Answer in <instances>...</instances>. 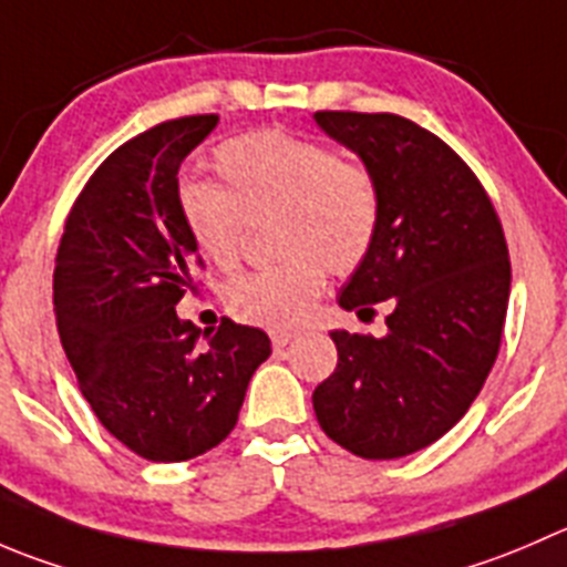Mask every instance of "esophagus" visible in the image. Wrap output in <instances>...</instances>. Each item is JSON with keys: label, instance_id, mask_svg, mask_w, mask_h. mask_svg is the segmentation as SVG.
<instances>
[{"label": "esophagus", "instance_id": "1", "mask_svg": "<svg viewBox=\"0 0 567 567\" xmlns=\"http://www.w3.org/2000/svg\"><path fill=\"white\" fill-rule=\"evenodd\" d=\"M296 329H271V343H274V349H285V346L290 343V340L296 338Z\"/></svg>", "mask_w": 567, "mask_h": 567}]
</instances>
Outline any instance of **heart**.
Returning a JSON list of instances; mask_svg holds the SVG:
<instances>
[{
  "label": "heart",
  "mask_w": 567,
  "mask_h": 567,
  "mask_svg": "<svg viewBox=\"0 0 567 567\" xmlns=\"http://www.w3.org/2000/svg\"><path fill=\"white\" fill-rule=\"evenodd\" d=\"M213 172L221 185L185 183L179 190V216L199 255L233 268L244 221L271 216L268 244L282 257L227 285L224 299L240 321L293 327L321 296L327 268L354 271L377 244V179L318 141L279 130L246 132L213 152Z\"/></svg>",
  "instance_id": "obj_1"
}]
</instances>
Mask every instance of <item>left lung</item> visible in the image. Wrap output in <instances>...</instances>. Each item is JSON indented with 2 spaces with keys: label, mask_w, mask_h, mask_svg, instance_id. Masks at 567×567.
Masks as SVG:
<instances>
[{
  "label": "left lung",
  "mask_w": 567,
  "mask_h": 567,
  "mask_svg": "<svg viewBox=\"0 0 567 567\" xmlns=\"http://www.w3.org/2000/svg\"><path fill=\"white\" fill-rule=\"evenodd\" d=\"M379 188L371 255L338 296L360 321L388 301V332L334 329L338 368L312 393L346 452L395 460L446 435L480 395L509 301V255L485 188L441 137L393 113L312 115Z\"/></svg>",
  "instance_id": "1"
}]
</instances>
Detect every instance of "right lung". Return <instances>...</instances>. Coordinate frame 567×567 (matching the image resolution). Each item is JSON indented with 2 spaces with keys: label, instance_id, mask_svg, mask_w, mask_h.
I'll return each mask as SVG.
<instances>
[{
  "label": "right lung",
  "instance_id": "obj_1",
  "mask_svg": "<svg viewBox=\"0 0 567 567\" xmlns=\"http://www.w3.org/2000/svg\"><path fill=\"white\" fill-rule=\"evenodd\" d=\"M216 124L185 115L118 146L76 196L54 260L60 343L82 395L115 441L152 463L218 446L271 354L262 329L224 318L202 343V329L177 316L202 262L177 174Z\"/></svg>",
  "mask_w": 567,
  "mask_h": 567
}]
</instances>
